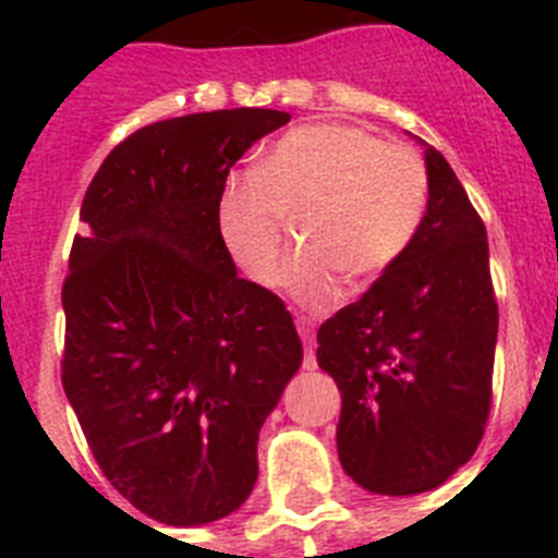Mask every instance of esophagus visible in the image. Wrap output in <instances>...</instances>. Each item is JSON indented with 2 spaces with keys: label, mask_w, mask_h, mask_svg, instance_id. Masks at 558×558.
Returning <instances> with one entry per match:
<instances>
[{
  "label": "esophagus",
  "mask_w": 558,
  "mask_h": 558,
  "mask_svg": "<svg viewBox=\"0 0 558 558\" xmlns=\"http://www.w3.org/2000/svg\"><path fill=\"white\" fill-rule=\"evenodd\" d=\"M295 327H299V335H302V340H304V349H307V354H304V368H315V354H313L315 324L302 315V318L295 322Z\"/></svg>",
  "instance_id": "1"
}]
</instances>
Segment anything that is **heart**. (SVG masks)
<instances>
[{"instance_id": "heart-1", "label": "heart", "mask_w": 558, "mask_h": 558, "mask_svg": "<svg viewBox=\"0 0 558 558\" xmlns=\"http://www.w3.org/2000/svg\"><path fill=\"white\" fill-rule=\"evenodd\" d=\"M430 175L416 150L357 125H304L284 133L220 190L218 234L254 284H274L288 220L302 251L279 284L307 310L338 295L340 277L372 282L391 268L425 223Z\"/></svg>"}]
</instances>
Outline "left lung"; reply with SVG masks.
I'll use <instances>...</instances> for the list:
<instances>
[{
  "label": "left lung",
  "instance_id": "obj_1",
  "mask_svg": "<svg viewBox=\"0 0 558 558\" xmlns=\"http://www.w3.org/2000/svg\"><path fill=\"white\" fill-rule=\"evenodd\" d=\"M425 147L430 201L416 240L318 329L338 383V458L374 495L430 492L470 461L492 405L497 302L489 243L461 181Z\"/></svg>",
  "mask_w": 558,
  "mask_h": 558
}]
</instances>
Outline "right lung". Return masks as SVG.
Returning a JSON list of instances; mask_svg holds the SVG:
<instances>
[{
  "instance_id": "add662e5",
  "label": "right lung",
  "mask_w": 558,
  "mask_h": 558,
  "mask_svg": "<svg viewBox=\"0 0 558 558\" xmlns=\"http://www.w3.org/2000/svg\"><path fill=\"white\" fill-rule=\"evenodd\" d=\"M290 122L270 108L140 128L88 184L63 282V391L102 475L165 525L236 511L256 441L302 366L282 299L240 279L218 234L229 170Z\"/></svg>"
}]
</instances>
